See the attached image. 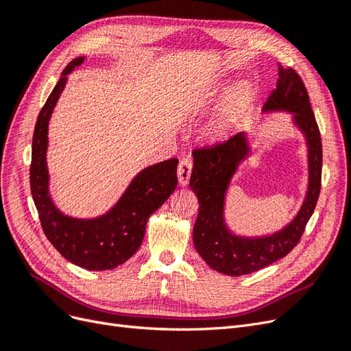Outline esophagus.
<instances>
[{
    "label": "esophagus",
    "mask_w": 351,
    "mask_h": 351,
    "mask_svg": "<svg viewBox=\"0 0 351 351\" xmlns=\"http://www.w3.org/2000/svg\"><path fill=\"white\" fill-rule=\"evenodd\" d=\"M193 161L190 158H183L182 161L178 162L177 167V174H178V183L182 186H186L190 180V174H192Z\"/></svg>",
    "instance_id": "1"
}]
</instances>
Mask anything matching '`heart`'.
<instances>
[{"label": "heart", "mask_w": 351, "mask_h": 351, "mask_svg": "<svg viewBox=\"0 0 351 351\" xmlns=\"http://www.w3.org/2000/svg\"><path fill=\"white\" fill-rule=\"evenodd\" d=\"M247 102V92L244 89L232 90L228 97L219 105L218 111L212 117V120L208 124L210 133L219 134L226 132L228 127L234 123L239 115L241 114L244 105Z\"/></svg>", "instance_id": "heart-1"}]
</instances>
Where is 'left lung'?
I'll return each instance as SVG.
<instances>
[{"mask_svg":"<svg viewBox=\"0 0 351 351\" xmlns=\"http://www.w3.org/2000/svg\"><path fill=\"white\" fill-rule=\"evenodd\" d=\"M263 110L293 111L295 123L304 132L309 143V192L294 221L277 234L262 239L237 237L226 228L222 219L230 178L234 174L237 164L249 152L243 133L231 136L227 141L195 147L192 152L193 171L190 176V189L199 200L197 218L193 227L195 247L212 269L232 277L259 271L289 254L299 244L321 193V132L309 93L294 69L280 66L277 88L271 92Z\"/></svg>","mask_w":351,"mask_h":351,"instance_id":"left-lung-1","label":"left lung"}]
</instances>
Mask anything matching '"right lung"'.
I'll use <instances>...</instances> for the list:
<instances>
[{
	"label": "right lung",
	"mask_w": 351,
	"mask_h": 351,
	"mask_svg": "<svg viewBox=\"0 0 351 351\" xmlns=\"http://www.w3.org/2000/svg\"><path fill=\"white\" fill-rule=\"evenodd\" d=\"M83 61L84 57H79L69 62L38 115L32 139L30 192L42 230L52 246L80 268L105 271L124 263L141 247L147 219L177 187L178 161L173 158L143 169L107 215L76 219L61 214L48 192V121L64 89L67 74Z\"/></svg>",
	"instance_id": "obj_1"
}]
</instances>
